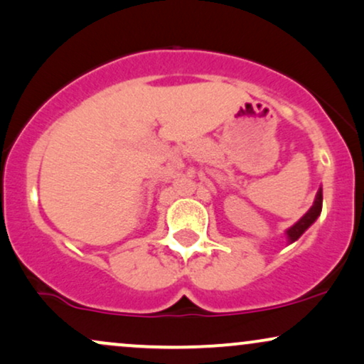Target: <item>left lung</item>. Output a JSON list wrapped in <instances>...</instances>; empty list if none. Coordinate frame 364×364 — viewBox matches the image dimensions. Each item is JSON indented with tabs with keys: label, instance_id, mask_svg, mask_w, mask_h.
<instances>
[{
	"label": "left lung",
	"instance_id": "1",
	"mask_svg": "<svg viewBox=\"0 0 364 364\" xmlns=\"http://www.w3.org/2000/svg\"><path fill=\"white\" fill-rule=\"evenodd\" d=\"M321 212H322V186L318 188L317 195H315L314 205L310 207L309 212L305 213V215L301 217L296 224H293L290 229H287V232H284V234H287L288 244H293L295 240H299L301 237V234H304V232L307 230L315 220H317L318 215H321Z\"/></svg>",
	"mask_w": 364,
	"mask_h": 364
}]
</instances>
